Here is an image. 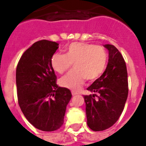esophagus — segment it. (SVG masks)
I'll return each instance as SVG.
<instances>
[{
	"mask_svg": "<svg viewBox=\"0 0 146 146\" xmlns=\"http://www.w3.org/2000/svg\"><path fill=\"white\" fill-rule=\"evenodd\" d=\"M72 95H73V96H77L78 95V93H76V92H72Z\"/></svg>",
	"mask_w": 146,
	"mask_h": 146,
	"instance_id": "34e87169",
	"label": "esophagus"
}]
</instances>
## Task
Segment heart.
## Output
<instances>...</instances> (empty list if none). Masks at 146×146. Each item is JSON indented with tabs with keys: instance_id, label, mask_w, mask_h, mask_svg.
<instances>
[{
	"instance_id": "heart-1",
	"label": "heart",
	"mask_w": 146,
	"mask_h": 146,
	"mask_svg": "<svg viewBox=\"0 0 146 146\" xmlns=\"http://www.w3.org/2000/svg\"><path fill=\"white\" fill-rule=\"evenodd\" d=\"M107 53L102 46L76 42L69 45L66 53H56L51 59V65L56 72L63 73L74 63V70L59 80L62 87L78 90L85 83L96 80L105 70Z\"/></svg>"
}]
</instances>
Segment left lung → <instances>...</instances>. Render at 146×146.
Returning <instances> with one entry per match:
<instances>
[{"label": "left lung", "instance_id": "obj_1", "mask_svg": "<svg viewBox=\"0 0 146 146\" xmlns=\"http://www.w3.org/2000/svg\"><path fill=\"white\" fill-rule=\"evenodd\" d=\"M109 51L106 70L87 88L93 94L84 96L87 125L93 131L107 129L122 114L128 97L126 65L118 49L105 44Z\"/></svg>", "mask_w": 146, "mask_h": 146}]
</instances>
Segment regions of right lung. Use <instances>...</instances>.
Returning a JSON list of instances; mask_svg holds the SVG:
<instances>
[{
	"instance_id": "1",
	"label": "right lung",
	"mask_w": 146,
	"mask_h": 146,
	"mask_svg": "<svg viewBox=\"0 0 146 146\" xmlns=\"http://www.w3.org/2000/svg\"><path fill=\"white\" fill-rule=\"evenodd\" d=\"M58 46L46 40L34 43L21 56L16 70L21 111L31 124L45 132L62 126L66 106L72 97L69 89L56 83L51 59Z\"/></svg>"
}]
</instances>
